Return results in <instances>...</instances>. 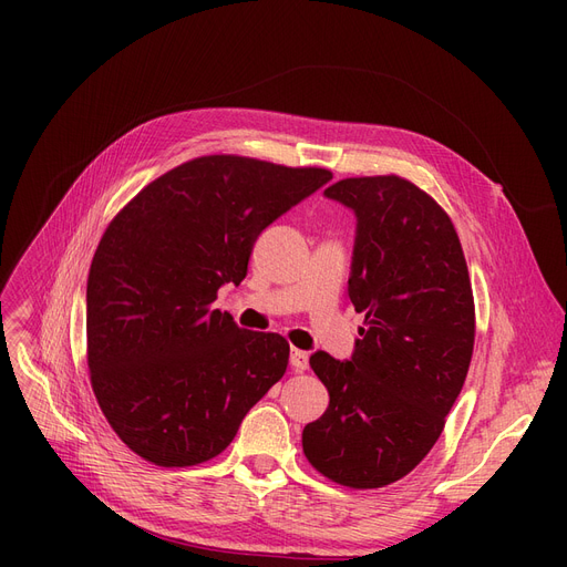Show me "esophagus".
Listing matches in <instances>:
<instances>
[{"instance_id": "esophagus-1", "label": "esophagus", "mask_w": 567, "mask_h": 567, "mask_svg": "<svg viewBox=\"0 0 567 567\" xmlns=\"http://www.w3.org/2000/svg\"><path fill=\"white\" fill-rule=\"evenodd\" d=\"M289 363H291V368L296 370V372H303V370H308V351H301V349H291V353H289Z\"/></svg>"}]
</instances>
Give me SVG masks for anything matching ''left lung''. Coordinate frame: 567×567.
<instances>
[{
    "label": "left lung",
    "mask_w": 567,
    "mask_h": 567,
    "mask_svg": "<svg viewBox=\"0 0 567 567\" xmlns=\"http://www.w3.org/2000/svg\"><path fill=\"white\" fill-rule=\"evenodd\" d=\"M323 195L355 216L347 291L365 329L349 361L310 355L331 402L306 425L303 453L333 483L374 489L443 432L473 353V291L449 214L406 178H342Z\"/></svg>",
    "instance_id": "1"
}]
</instances>
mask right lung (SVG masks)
Segmentation results:
<instances>
[{"instance_id":"1","label":"right lung","mask_w":567,"mask_h":567,"mask_svg":"<svg viewBox=\"0 0 567 567\" xmlns=\"http://www.w3.org/2000/svg\"><path fill=\"white\" fill-rule=\"evenodd\" d=\"M321 167L202 156L137 193L105 229L86 280V363L107 423L158 466L220 455L282 379L289 344L214 310L241 285L257 236L329 184Z\"/></svg>"}]
</instances>
